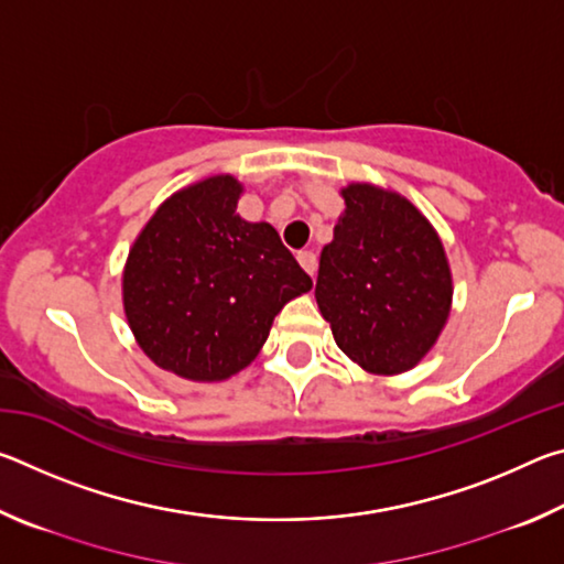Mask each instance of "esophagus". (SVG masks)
Wrapping results in <instances>:
<instances>
[{
  "mask_svg": "<svg viewBox=\"0 0 564 564\" xmlns=\"http://www.w3.org/2000/svg\"><path fill=\"white\" fill-rule=\"evenodd\" d=\"M299 263L303 265V271L308 273L311 279H313V275H316V271H318V256L316 253H313V251H301L299 253Z\"/></svg>",
  "mask_w": 564,
  "mask_h": 564,
  "instance_id": "1",
  "label": "esophagus"
}]
</instances>
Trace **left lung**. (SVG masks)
<instances>
[{
	"mask_svg": "<svg viewBox=\"0 0 564 564\" xmlns=\"http://www.w3.org/2000/svg\"><path fill=\"white\" fill-rule=\"evenodd\" d=\"M346 212L323 246L316 301L346 356L376 376L415 368L453 308L441 236L415 204L376 184L340 188Z\"/></svg>",
	"mask_w": 564,
	"mask_h": 564,
	"instance_id": "left-lung-1",
	"label": "left lung"
}]
</instances>
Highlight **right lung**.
Listing matches in <instances>:
<instances>
[{
  "label": "right lung",
  "instance_id": "add662e5",
  "mask_svg": "<svg viewBox=\"0 0 564 564\" xmlns=\"http://www.w3.org/2000/svg\"><path fill=\"white\" fill-rule=\"evenodd\" d=\"M243 184L216 174L161 204L121 273V301L151 362L194 383L241 373L273 318L313 289L279 231L236 214Z\"/></svg>",
  "mask_w": 564,
  "mask_h": 564
}]
</instances>
